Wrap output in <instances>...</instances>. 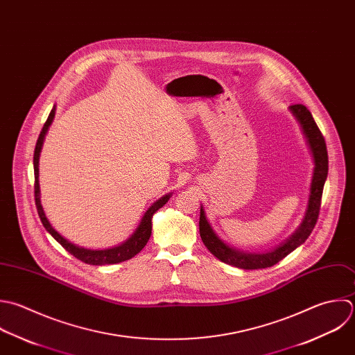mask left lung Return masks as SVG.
I'll return each instance as SVG.
<instances>
[{
    "label": "left lung",
    "mask_w": 355,
    "mask_h": 355,
    "mask_svg": "<svg viewBox=\"0 0 355 355\" xmlns=\"http://www.w3.org/2000/svg\"><path fill=\"white\" fill-rule=\"evenodd\" d=\"M291 110L299 120L303 132L309 141L310 149L314 156V175H313V182H311V193L309 199V207L306 211V217L303 220L302 227L296 234L288 239L285 243L278 246L277 249L263 253V254H256V253H242L238 250H234L232 248L227 246L211 230L210 224L206 220L205 211L200 207V220H199V232L200 238L205 243V246L210 250L211 254H214L218 260H221L225 264L243 268V270H260V268H268L279 263L282 259H285L288 254H291L296 248H299L302 243L307 241L310 234L313 232L320 210H321V199H322V191L324 185L328 177V150H327V142L325 138L318 128L311 112L302 103H295L291 106Z\"/></svg>",
    "instance_id": "8db88e82"
}]
</instances>
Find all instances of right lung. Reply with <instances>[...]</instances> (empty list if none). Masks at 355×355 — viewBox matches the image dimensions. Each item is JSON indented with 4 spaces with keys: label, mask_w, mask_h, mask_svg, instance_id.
I'll use <instances>...</instances> for the list:
<instances>
[{
    "label": "right lung",
    "mask_w": 355,
    "mask_h": 355,
    "mask_svg": "<svg viewBox=\"0 0 355 355\" xmlns=\"http://www.w3.org/2000/svg\"><path fill=\"white\" fill-rule=\"evenodd\" d=\"M53 116H55V109L51 110L46 121L44 123V127L38 135V139H37V144H35V149H34V157H33V164H34V200H35V207H37V213L40 216V220L42 223V225L45 227V230L70 253L73 254L76 259L81 260L83 263L85 264H92V266H105V264H116V263H121V261H125V260H130L132 259L135 254H138L144 248L145 245L148 243L149 238H150V234H152V217L153 214L160 209L163 207L167 200L170 199V195H166L163 196L162 199H159L157 202H155L149 210L145 213L139 227L137 228V231L134 232V235L127 241L124 242L123 245L117 246V248H113V249H107V250H87V249H83V248H78L73 243H70L69 241H66L63 236H60L49 224V221L46 220L45 214H44V210L41 207V203H40V187H38V159H40V152H41V146H42V142H44V137L46 134V130L48 127L51 125L52 120H53Z\"/></svg>",
    "instance_id": "obj_1"
}]
</instances>
